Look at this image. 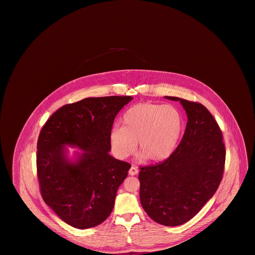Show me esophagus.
Wrapping results in <instances>:
<instances>
[{
    "label": "esophagus",
    "mask_w": 255,
    "mask_h": 255,
    "mask_svg": "<svg viewBox=\"0 0 255 255\" xmlns=\"http://www.w3.org/2000/svg\"><path fill=\"white\" fill-rule=\"evenodd\" d=\"M137 173H138V169H137L135 166L132 165L131 168L129 170V174H130L131 176H134V175H136Z\"/></svg>",
    "instance_id": "1"
}]
</instances>
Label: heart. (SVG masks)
<instances>
[{
  "label": "heart",
  "mask_w": 255,
  "mask_h": 255,
  "mask_svg": "<svg viewBox=\"0 0 255 255\" xmlns=\"http://www.w3.org/2000/svg\"><path fill=\"white\" fill-rule=\"evenodd\" d=\"M182 116L174 106L139 103L127 110L122 127L110 132L112 153L120 159L130 157L136 148L151 161L169 158L180 139Z\"/></svg>",
  "instance_id": "b5f03b06"
}]
</instances>
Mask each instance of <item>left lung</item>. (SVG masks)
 Segmentation results:
<instances>
[{
    "label": "left lung",
    "instance_id": "1",
    "mask_svg": "<svg viewBox=\"0 0 255 255\" xmlns=\"http://www.w3.org/2000/svg\"><path fill=\"white\" fill-rule=\"evenodd\" d=\"M187 115L180 144L164 161L140 167L139 199L149 217L167 227L186 223L215 194L222 181L226 148L218 123L198 102L175 97Z\"/></svg>",
    "mask_w": 255,
    "mask_h": 255
}]
</instances>
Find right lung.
<instances>
[{
    "label": "right lung",
    "instance_id": "1",
    "mask_svg": "<svg viewBox=\"0 0 255 255\" xmlns=\"http://www.w3.org/2000/svg\"><path fill=\"white\" fill-rule=\"evenodd\" d=\"M132 97H89L57 110L37 142V176L44 202L68 225L94 228L109 217L131 164L113 158L109 135ZM65 145L81 148L74 161Z\"/></svg>",
    "mask_w": 255,
    "mask_h": 255
}]
</instances>
